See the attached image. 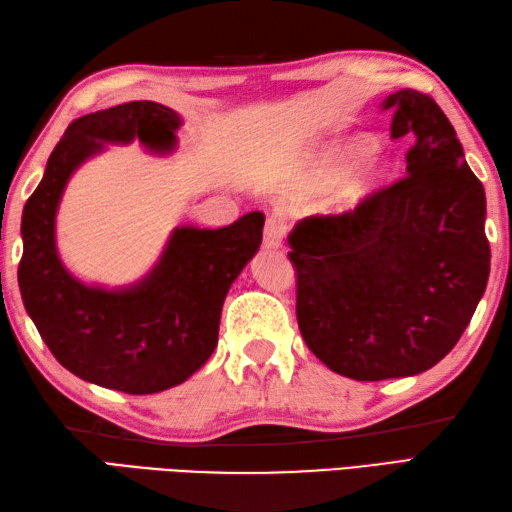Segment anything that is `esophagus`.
Segmentation results:
<instances>
[{
  "label": "esophagus",
  "mask_w": 512,
  "mask_h": 512,
  "mask_svg": "<svg viewBox=\"0 0 512 512\" xmlns=\"http://www.w3.org/2000/svg\"><path fill=\"white\" fill-rule=\"evenodd\" d=\"M284 235H286V224L281 217L270 215L264 226V246L266 248H279L284 244Z\"/></svg>",
  "instance_id": "34e87169"
}]
</instances>
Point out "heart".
I'll use <instances>...</instances> for the list:
<instances>
[{"label":"heart","instance_id":"1","mask_svg":"<svg viewBox=\"0 0 512 512\" xmlns=\"http://www.w3.org/2000/svg\"><path fill=\"white\" fill-rule=\"evenodd\" d=\"M367 154H369L367 145H354V147H347V149H339V151H334V154L328 156V160H325V167H328V171L336 173V171L345 169L347 165H352V162L363 160Z\"/></svg>","mask_w":512,"mask_h":512}]
</instances>
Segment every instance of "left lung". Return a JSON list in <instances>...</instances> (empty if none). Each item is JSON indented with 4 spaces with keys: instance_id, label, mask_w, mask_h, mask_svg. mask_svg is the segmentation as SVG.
<instances>
[{
    "instance_id": "obj_1",
    "label": "left lung",
    "mask_w": 512,
    "mask_h": 512,
    "mask_svg": "<svg viewBox=\"0 0 512 512\" xmlns=\"http://www.w3.org/2000/svg\"><path fill=\"white\" fill-rule=\"evenodd\" d=\"M380 107L394 110L391 138L411 140L407 176L354 211L310 215L288 235L303 341L354 380L416 376L440 363L491 273L484 187L449 118L416 90Z\"/></svg>"
}]
</instances>
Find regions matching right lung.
I'll use <instances>...</instances> for the list:
<instances>
[{
	"mask_svg": "<svg viewBox=\"0 0 512 512\" xmlns=\"http://www.w3.org/2000/svg\"><path fill=\"white\" fill-rule=\"evenodd\" d=\"M180 125L171 107L154 101L76 118L21 215L17 279L41 339L74 376L125 394L176 387L209 361L226 292L262 244L264 213L213 231L176 228L151 273L114 290L83 284L63 266L54 220L65 184L85 160L136 138L151 151H169Z\"/></svg>",
	"mask_w": 512,
	"mask_h": 512,
	"instance_id": "right-lung-1",
	"label": "right lung"
}]
</instances>
